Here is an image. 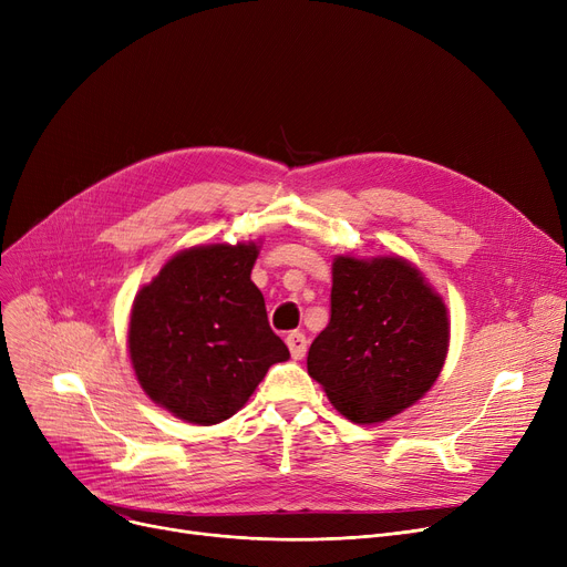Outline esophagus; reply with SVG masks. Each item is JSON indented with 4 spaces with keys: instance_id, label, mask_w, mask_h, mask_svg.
Instances as JSON below:
<instances>
[{
    "instance_id": "esophagus-1",
    "label": "esophagus",
    "mask_w": 567,
    "mask_h": 567,
    "mask_svg": "<svg viewBox=\"0 0 567 567\" xmlns=\"http://www.w3.org/2000/svg\"><path fill=\"white\" fill-rule=\"evenodd\" d=\"M287 347H289V353L293 361H301L306 351H308V338L301 333V331H293L287 336Z\"/></svg>"
}]
</instances>
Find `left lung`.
Returning a JSON list of instances; mask_svg holds the SVG:
<instances>
[{"mask_svg": "<svg viewBox=\"0 0 567 567\" xmlns=\"http://www.w3.org/2000/svg\"><path fill=\"white\" fill-rule=\"evenodd\" d=\"M449 340V310L413 264L338 255L331 321L310 344L308 374L344 419L381 423L432 389Z\"/></svg>", "mask_w": 567, "mask_h": 567, "instance_id": "8db88e82", "label": "left lung"}]
</instances>
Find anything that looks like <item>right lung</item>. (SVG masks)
<instances>
[{
  "label": "right lung",
  "instance_id": "obj_1",
  "mask_svg": "<svg viewBox=\"0 0 567 567\" xmlns=\"http://www.w3.org/2000/svg\"><path fill=\"white\" fill-rule=\"evenodd\" d=\"M257 255L252 241L188 248L135 296L131 363L144 393L176 419H231L268 368L289 359L250 280Z\"/></svg>",
  "mask_w": 567,
  "mask_h": 567
}]
</instances>
